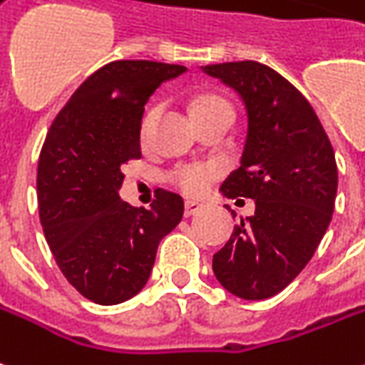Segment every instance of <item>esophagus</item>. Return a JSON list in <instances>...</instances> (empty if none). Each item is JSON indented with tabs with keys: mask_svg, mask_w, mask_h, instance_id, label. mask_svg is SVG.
Segmentation results:
<instances>
[{
	"mask_svg": "<svg viewBox=\"0 0 365 365\" xmlns=\"http://www.w3.org/2000/svg\"><path fill=\"white\" fill-rule=\"evenodd\" d=\"M201 209V203H197V201H185V217H191V215H195L197 211Z\"/></svg>",
	"mask_w": 365,
	"mask_h": 365,
	"instance_id": "obj_1",
	"label": "esophagus"
}]
</instances>
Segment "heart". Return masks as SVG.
<instances>
[{"label":"heart","instance_id":"obj_1","mask_svg":"<svg viewBox=\"0 0 365 365\" xmlns=\"http://www.w3.org/2000/svg\"><path fill=\"white\" fill-rule=\"evenodd\" d=\"M209 108H231L229 104L219 98V96H203L200 98L195 106H193V112L200 110H209ZM162 114V104L156 103L152 104L150 108L144 114V120H142V136L144 138H150L152 132H154V126H156L158 118ZM219 168L215 164H185L175 168L174 174H172V180L174 183L183 191V193H190V195H200L203 191L207 190L213 180H217Z\"/></svg>","mask_w":365,"mask_h":365}]
</instances>
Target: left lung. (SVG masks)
<instances>
[{
  "label": "left lung",
  "mask_w": 365,
  "mask_h": 365,
  "mask_svg": "<svg viewBox=\"0 0 365 365\" xmlns=\"http://www.w3.org/2000/svg\"><path fill=\"white\" fill-rule=\"evenodd\" d=\"M201 71L231 86L247 112L241 168L221 193L255 200L253 215L213 255V272L235 297L271 298L307 267L330 225L338 190L332 144L310 103L271 67L237 61Z\"/></svg>",
  "instance_id": "obj_1"
}]
</instances>
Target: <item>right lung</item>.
<instances>
[{
    "instance_id": "obj_1",
    "label": "right lung",
    "mask_w": 365,
    "mask_h": 365,
    "mask_svg": "<svg viewBox=\"0 0 365 365\" xmlns=\"http://www.w3.org/2000/svg\"><path fill=\"white\" fill-rule=\"evenodd\" d=\"M182 65L114 61L78 86L51 124L37 165L43 233L61 272L96 304H120L146 287L160 241L183 217L162 190L150 209L120 200L122 165L142 156L144 104Z\"/></svg>"
}]
</instances>
